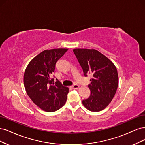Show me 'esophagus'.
<instances>
[{
	"instance_id": "esophagus-1",
	"label": "esophagus",
	"mask_w": 145,
	"mask_h": 145,
	"mask_svg": "<svg viewBox=\"0 0 145 145\" xmlns=\"http://www.w3.org/2000/svg\"><path fill=\"white\" fill-rule=\"evenodd\" d=\"M79 87V86L78 85V84H74V85L71 86V88H72V89H74V90L78 89Z\"/></svg>"
}]
</instances>
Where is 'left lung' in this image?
<instances>
[{
  "label": "left lung",
  "instance_id": "left-lung-1",
  "mask_svg": "<svg viewBox=\"0 0 145 145\" xmlns=\"http://www.w3.org/2000/svg\"><path fill=\"white\" fill-rule=\"evenodd\" d=\"M84 74H91L93 78L88 85L91 95L82 101V104L91 111L103 110L109 105L118 87V71L114 64L104 55L96 49L73 50Z\"/></svg>",
  "mask_w": 145,
  "mask_h": 145
}]
</instances>
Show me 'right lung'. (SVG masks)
Wrapping results in <instances>:
<instances>
[{"label":"right lung","mask_w":145,"mask_h":145,"mask_svg":"<svg viewBox=\"0 0 145 145\" xmlns=\"http://www.w3.org/2000/svg\"><path fill=\"white\" fill-rule=\"evenodd\" d=\"M67 49L45 50L32 59L25 70L23 83L27 95L40 108L47 112L59 110L67 100L69 88L52 75L58 60Z\"/></svg>","instance_id":"right-lung-1"}]
</instances>
